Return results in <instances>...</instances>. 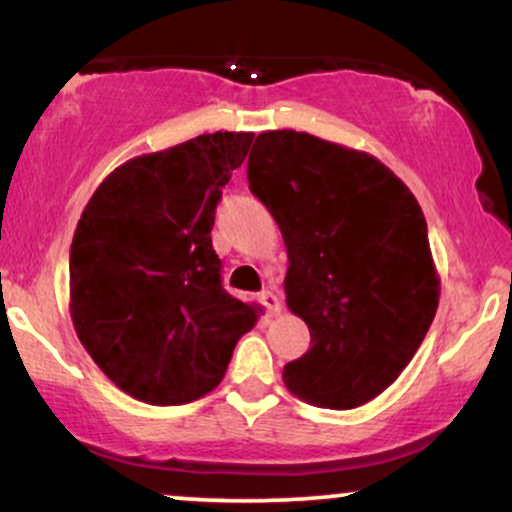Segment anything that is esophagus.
I'll use <instances>...</instances> for the list:
<instances>
[{
	"mask_svg": "<svg viewBox=\"0 0 512 512\" xmlns=\"http://www.w3.org/2000/svg\"><path fill=\"white\" fill-rule=\"evenodd\" d=\"M260 303L264 305V308H267V313L272 315V317L281 313V301H279V296H276V293H272V291H262V293H260Z\"/></svg>",
	"mask_w": 512,
	"mask_h": 512,
	"instance_id": "obj_1",
	"label": "esophagus"
}]
</instances>
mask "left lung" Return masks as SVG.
Wrapping results in <instances>:
<instances>
[{"mask_svg": "<svg viewBox=\"0 0 512 512\" xmlns=\"http://www.w3.org/2000/svg\"><path fill=\"white\" fill-rule=\"evenodd\" d=\"M248 180L289 252L286 305L310 330L284 383L315 407H361L395 383L436 317L424 211L375 156L296 129L257 134Z\"/></svg>", "mask_w": 512, "mask_h": 512, "instance_id": "1", "label": "left lung"}]
</instances>
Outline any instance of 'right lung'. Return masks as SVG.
<instances>
[{
    "mask_svg": "<svg viewBox=\"0 0 512 512\" xmlns=\"http://www.w3.org/2000/svg\"><path fill=\"white\" fill-rule=\"evenodd\" d=\"M252 132H214L129 158L76 223L69 313L88 356L129 397L158 407L214 390L262 308L228 296L211 248L221 187Z\"/></svg>",
    "mask_w": 512,
    "mask_h": 512,
    "instance_id": "right-lung-1",
    "label": "right lung"
}]
</instances>
